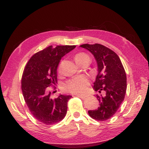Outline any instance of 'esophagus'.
Segmentation results:
<instances>
[{"label":"esophagus","mask_w":149,"mask_h":149,"mask_svg":"<svg viewBox=\"0 0 149 149\" xmlns=\"http://www.w3.org/2000/svg\"><path fill=\"white\" fill-rule=\"evenodd\" d=\"M76 96H78L79 98H81V99H84L85 97H86V96L82 95H76Z\"/></svg>","instance_id":"obj_1"}]
</instances>
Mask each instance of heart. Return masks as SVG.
Listing matches in <instances>:
<instances>
[{"instance_id":"b5f03b06","label":"heart","mask_w":149,"mask_h":149,"mask_svg":"<svg viewBox=\"0 0 149 149\" xmlns=\"http://www.w3.org/2000/svg\"><path fill=\"white\" fill-rule=\"evenodd\" d=\"M89 56L84 53H79L75 54L74 57L77 63H79L86 58H89ZM88 81L84 77H79L72 79L68 81L63 86L65 91L74 93V94H82L87 90Z\"/></svg>"}]
</instances>
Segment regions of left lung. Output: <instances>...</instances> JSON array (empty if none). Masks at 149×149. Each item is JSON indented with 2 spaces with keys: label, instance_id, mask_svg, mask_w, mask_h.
Returning a JSON list of instances; mask_svg holds the SVG:
<instances>
[{
  "label": "left lung",
  "instance_id": "1",
  "mask_svg": "<svg viewBox=\"0 0 149 149\" xmlns=\"http://www.w3.org/2000/svg\"><path fill=\"white\" fill-rule=\"evenodd\" d=\"M90 51L98 65V74L94 82L95 91L105 93L97 95L99 101L97 109L89 110L93 119L103 121L110 119L119 108L125 97L126 75L119 57L115 52L102 44H85L80 46Z\"/></svg>",
  "mask_w": 149,
  "mask_h": 149
}]
</instances>
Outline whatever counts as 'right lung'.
Listing matches in <instances>:
<instances>
[{
  "instance_id": "obj_1",
  "label": "right lung",
  "mask_w": 149,
  "mask_h": 149,
  "mask_svg": "<svg viewBox=\"0 0 149 149\" xmlns=\"http://www.w3.org/2000/svg\"><path fill=\"white\" fill-rule=\"evenodd\" d=\"M75 46H50L33 54L24 69L22 89L32 116L46 125L63 119L67 112L70 95H60L52 99L48 87L57 83V68L61 58Z\"/></svg>"
}]
</instances>
